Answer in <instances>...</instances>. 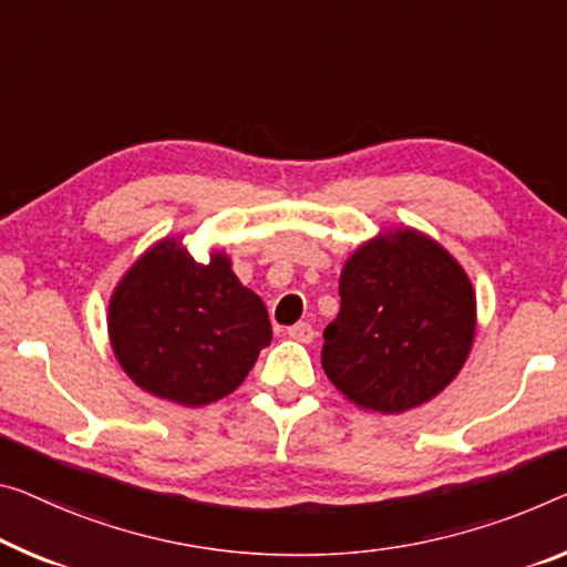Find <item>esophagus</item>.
I'll list each match as a JSON object with an SVG mask.
<instances>
[{"label":"esophagus","instance_id":"obj_1","mask_svg":"<svg viewBox=\"0 0 567 567\" xmlns=\"http://www.w3.org/2000/svg\"><path fill=\"white\" fill-rule=\"evenodd\" d=\"M286 334H289V339H293V342L309 344L313 339V329H311V324H307V321H299V324L286 329Z\"/></svg>","mask_w":567,"mask_h":567}]
</instances>
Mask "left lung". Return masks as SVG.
I'll use <instances>...</instances> for the list:
<instances>
[{"mask_svg":"<svg viewBox=\"0 0 567 567\" xmlns=\"http://www.w3.org/2000/svg\"><path fill=\"white\" fill-rule=\"evenodd\" d=\"M337 319L324 329L321 368L350 403L405 413L443 393L476 337V293L464 266L411 228L357 246L339 274Z\"/></svg>","mask_w":567,"mask_h":567,"instance_id":"left-lung-1","label":"left lung"}]
</instances>
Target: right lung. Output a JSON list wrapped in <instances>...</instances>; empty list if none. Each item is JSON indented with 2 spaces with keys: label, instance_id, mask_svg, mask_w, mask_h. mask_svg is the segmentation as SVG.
Wrapping results in <instances>:
<instances>
[{
  "label": "right lung",
  "instance_id": "1",
  "mask_svg": "<svg viewBox=\"0 0 567 567\" xmlns=\"http://www.w3.org/2000/svg\"><path fill=\"white\" fill-rule=\"evenodd\" d=\"M109 342L144 393L185 408L230 395L271 344L260 296L233 274L230 256L199 264L182 235L138 256L109 299Z\"/></svg>",
  "mask_w": 567,
  "mask_h": 567
}]
</instances>
